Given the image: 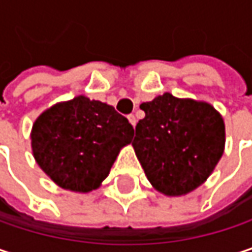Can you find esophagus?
Here are the masks:
<instances>
[{"label":"esophagus","mask_w":252,"mask_h":252,"mask_svg":"<svg viewBox=\"0 0 252 252\" xmlns=\"http://www.w3.org/2000/svg\"><path fill=\"white\" fill-rule=\"evenodd\" d=\"M128 121L131 123V126H135V124H137V118H135V115H128Z\"/></svg>","instance_id":"34e87169"}]
</instances>
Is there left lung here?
<instances>
[{"label":"left lung","instance_id":"obj_1","mask_svg":"<svg viewBox=\"0 0 252 252\" xmlns=\"http://www.w3.org/2000/svg\"><path fill=\"white\" fill-rule=\"evenodd\" d=\"M140 108L132 146L150 183L161 193L192 192L214 172L223 153L225 126L209 103L164 94Z\"/></svg>","mask_w":252,"mask_h":252}]
</instances>
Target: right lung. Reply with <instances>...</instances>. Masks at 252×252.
<instances>
[{"label": "right lung", "instance_id": "1", "mask_svg": "<svg viewBox=\"0 0 252 252\" xmlns=\"http://www.w3.org/2000/svg\"><path fill=\"white\" fill-rule=\"evenodd\" d=\"M134 128L114 106L78 96L35 120L32 147L38 166L63 189L89 192L108 176Z\"/></svg>", "mask_w": 252, "mask_h": 252}]
</instances>
